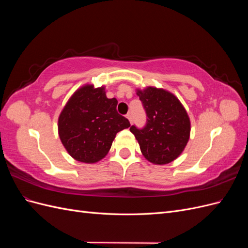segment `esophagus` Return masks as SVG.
I'll return each mask as SVG.
<instances>
[{
    "mask_svg": "<svg viewBox=\"0 0 248 248\" xmlns=\"http://www.w3.org/2000/svg\"><path fill=\"white\" fill-rule=\"evenodd\" d=\"M126 118L128 119V121H129L130 123H132V117H131V114H127V115H126Z\"/></svg>",
    "mask_w": 248,
    "mask_h": 248,
    "instance_id": "1",
    "label": "esophagus"
}]
</instances>
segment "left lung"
<instances>
[{
	"label": "left lung",
	"mask_w": 248,
	"mask_h": 248,
	"mask_svg": "<svg viewBox=\"0 0 248 248\" xmlns=\"http://www.w3.org/2000/svg\"><path fill=\"white\" fill-rule=\"evenodd\" d=\"M147 114L142 129L132 125L141 154L154 164H167L184 151L190 137V120L177 97L167 90L155 87L137 89Z\"/></svg>",
	"instance_id": "obj_1"
}]
</instances>
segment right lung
<instances>
[{"label": "right lung", "mask_w": 248, "mask_h": 248, "mask_svg": "<svg viewBox=\"0 0 248 248\" xmlns=\"http://www.w3.org/2000/svg\"><path fill=\"white\" fill-rule=\"evenodd\" d=\"M116 98H108L106 87L87 84L65 104L58 131L68 154L79 162L95 163L107 156L116 134L130 123L117 111Z\"/></svg>", "instance_id": "obj_1"}]
</instances>
